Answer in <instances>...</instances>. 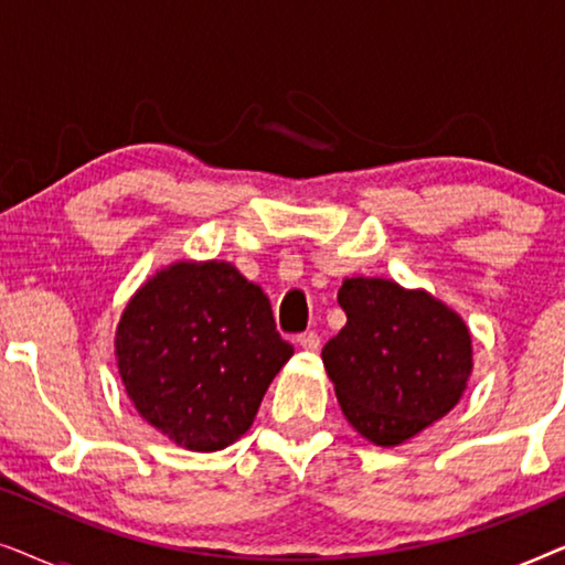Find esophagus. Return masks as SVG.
<instances>
[{
    "label": "esophagus",
    "instance_id": "1",
    "mask_svg": "<svg viewBox=\"0 0 565 565\" xmlns=\"http://www.w3.org/2000/svg\"><path fill=\"white\" fill-rule=\"evenodd\" d=\"M298 347H300V350H306V352H319L321 337L316 334V331H306V334L298 337Z\"/></svg>",
    "mask_w": 565,
    "mask_h": 565
}]
</instances>
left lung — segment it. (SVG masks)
I'll return each instance as SVG.
<instances>
[{
  "mask_svg": "<svg viewBox=\"0 0 565 565\" xmlns=\"http://www.w3.org/2000/svg\"><path fill=\"white\" fill-rule=\"evenodd\" d=\"M337 300L347 323L321 360L360 437L398 447L458 406L473 342L455 308L385 277H344Z\"/></svg>",
  "mask_w": 565,
  "mask_h": 565,
  "instance_id": "left-lung-1",
  "label": "left lung"
}]
</instances>
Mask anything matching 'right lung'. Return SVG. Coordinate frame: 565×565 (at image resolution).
I'll use <instances>...</instances> for the list:
<instances>
[{
	"label": "right lung",
	"mask_w": 565,
	"mask_h": 565,
	"mask_svg": "<svg viewBox=\"0 0 565 565\" xmlns=\"http://www.w3.org/2000/svg\"><path fill=\"white\" fill-rule=\"evenodd\" d=\"M290 358L265 290L223 259L157 269L115 329L118 373L136 412L190 452L244 437Z\"/></svg>",
	"instance_id": "right-lung-1"
}]
</instances>
